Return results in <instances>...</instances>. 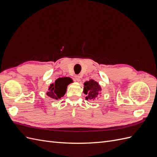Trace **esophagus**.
<instances>
[{"label": "esophagus", "mask_w": 157, "mask_h": 157, "mask_svg": "<svg viewBox=\"0 0 157 157\" xmlns=\"http://www.w3.org/2000/svg\"><path fill=\"white\" fill-rule=\"evenodd\" d=\"M75 80H76V81H77V82L80 81V76L79 75L75 76Z\"/></svg>", "instance_id": "1"}]
</instances>
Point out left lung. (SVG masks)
<instances>
[{
    "instance_id": "8db88e82",
    "label": "left lung",
    "mask_w": 157,
    "mask_h": 157,
    "mask_svg": "<svg viewBox=\"0 0 157 157\" xmlns=\"http://www.w3.org/2000/svg\"><path fill=\"white\" fill-rule=\"evenodd\" d=\"M84 86L83 92L87 95L86 97V99H95L98 98L99 94H101V88L99 86L98 82L95 81L94 80H90L89 81L85 82Z\"/></svg>"
}]
</instances>
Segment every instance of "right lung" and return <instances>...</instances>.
I'll return each instance as SVG.
<instances>
[{
  "instance_id": "add662e5",
  "label": "right lung",
  "mask_w": 157,
  "mask_h": 157,
  "mask_svg": "<svg viewBox=\"0 0 157 157\" xmlns=\"http://www.w3.org/2000/svg\"><path fill=\"white\" fill-rule=\"evenodd\" d=\"M73 82V80L69 77H62L56 79L54 83L50 85L47 96L52 99H58L63 97L66 91L68 85Z\"/></svg>"
}]
</instances>
